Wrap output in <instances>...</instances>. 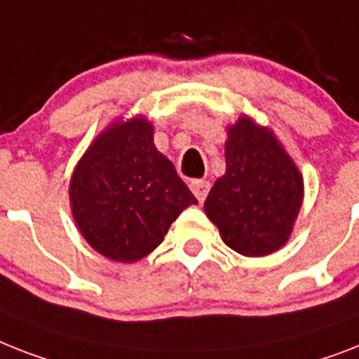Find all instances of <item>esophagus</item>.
Returning <instances> with one entry per match:
<instances>
[{
    "label": "esophagus",
    "instance_id": "1",
    "mask_svg": "<svg viewBox=\"0 0 359 359\" xmlns=\"http://www.w3.org/2000/svg\"><path fill=\"white\" fill-rule=\"evenodd\" d=\"M189 188L194 191V195L197 197L199 203L206 199V195H208V189H210V182L208 180H203V179H195L189 182Z\"/></svg>",
    "mask_w": 359,
    "mask_h": 359
}]
</instances>
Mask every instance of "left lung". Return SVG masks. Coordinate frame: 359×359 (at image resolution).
Listing matches in <instances>:
<instances>
[{"instance_id": "left-lung-1", "label": "left lung", "mask_w": 359, "mask_h": 359, "mask_svg": "<svg viewBox=\"0 0 359 359\" xmlns=\"http://www.w3.org/2000/svg\"><path fill=\"white\" fill-rule=\"evenodd\" d=\"M226 171L215 180L205 212L226 245L265 256L290 240L302 206L304 182L275 133L241 116L229 127Z\"/></svg>"}]
</instances>
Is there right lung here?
<instances>
[{"label":"right lung","mask_w":359,"mask_h":359,"mask_svg":"<svg viewBox=\"0 0 359 359\" xmlns=\"http://www.w3.org/2000/svg\"><path fill=\"white\" fill-rule=\"evenodd\" d=\"M144 116L114 121L92 142L69 180L81 234L114 262L142 260L164 241L171 223L197 199L153 144Z\"/></svg>","instance_id":"add662e5"}]
</instances>
